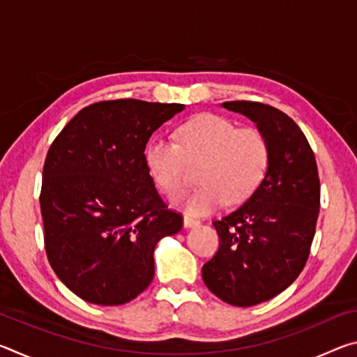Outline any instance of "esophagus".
<instances>
[{"mask_svg": "<svg viewBox=\"0 0 357 357\" xmlns=\"http://www.w3.org/2000/svg\"><path fill=\"white\" fill-rule=\"evenodd\" d=\"M197 225H200V220L198 219H195V217H192V215H184V227H197Z\"/></svg>", "mask_w": 357, "mask_h": 357, "instance_id": "obj_1", "label": "esophagus"}]
</instances>
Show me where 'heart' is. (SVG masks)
Wrapping results in <instances>:
<instances>
[{
  "instance_id": "heart-1",
  "label": "heart",
  "mask_w": 357,
  "mask_h": 357,
  "mask_svg": "<svg viewBox=\"0 0 357 357\" xmlns=\"http://www.w3.org/2000/svg\"><path fill=\"white\" fill-rule=\"evenodd\" d=\"M176 143L155 135L144 146V164L168 197L183 195L190 167H200V189L184 203L206 214L227 200L239 204L261 185L271 165L268 137L257 128H238L219 114H198L176 130Z\"/></svg>"
}]
</instances>
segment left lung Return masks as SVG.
<instances>
[{
	"label": "left lung",
	"mask_w": 357,
	"mask_h": 357,
	"mask_svg": "<svg viewBox=\"0 0 357 357\" xmlns=\"http://www.w3.org/2000/svg\"><path fill=\"white\" fill-rule=\"evenodd\" d=\"M222 107L257 123L271 144V165L243 206L213 222L219 250L202 275L223 302L250 307L282 293L304 269L319 214V178L315 154L288 114L261 102Z\"/></svg>",
	"instance_id": "obj_1"
}]
</instances>
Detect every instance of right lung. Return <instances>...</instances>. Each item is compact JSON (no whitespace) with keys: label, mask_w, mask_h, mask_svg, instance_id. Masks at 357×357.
Masks as SVG:
<instances>
[{"label":"right lung","mask_w":357,"mask_h":357,"mask_svg":"<svg viewBox=\"0 0 357 357\" xmlns=\"http://www.w3.org/2000/svg\"><path fill=\"white\" fill-rule=\"evenodd\" d=\"M183 104L102 100L72 118L48 149L40 213L48 263L83 301L121 305L154 277V249L183 228L144 164L153 132Z\"/></svg>","instance_id":"right-lung-1"}]
</instances>
